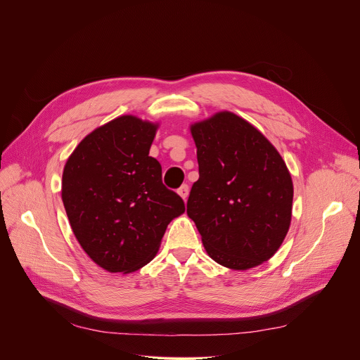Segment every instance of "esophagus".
Here are the masks:
<instances>
[{
  "label": "esophagus",
  "mask_w": 360,
  "mask_h": 360,
  "mask_svg": "<svg viewBox=\"0 0 360 360\" xmlns=\"http://www.w3.org/2000/svg\"><path fill=\"white\" fill-rule=\"evenodd\" d=\"M178 193H179V196H181L184 200H186V198H188V195H189V186H188L186 184H184V185L178 189Z\"/></svg>",
  "instance_id": "34e87169"
}]
</instances>
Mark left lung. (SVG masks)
Returning a JSON list of instances; mask_svg holds the SVG:
<instances>
[{"mask_svg": "<svg viewBox=\"0 0 360 360\" xmlns=\"http://www.w3.org/2000/svg\"><path fill=\"white\" fill-rule=\"evenodd\" d=\"M199 179L186 214L205 250L229 269L269 261L292 219L293 182L278 149L246 120L221 111L191 125Z\"/></svg>", "mask_w": 360, "mask_h": 360, "instance_id": "1", "label": "left lung"}]
</instances>
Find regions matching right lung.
<instances>
[{"instance_id":"obj_1","label":"right lung","mask_w":360,"mask_h":360,"mask_svg":"<svg viewBox=\"0 0 360 360\" xmlns=\"http://www.w3.org/2000/svg\"><path fill=\"white\" fill-rule=\"evenodd\" d=\"M160 124L121 115L88 134L63 172L61 196L81 248L102 269L131 274L149 264L169 222L185 212L149 157Z\"/></svg>"}]
</instances>
